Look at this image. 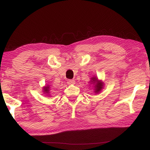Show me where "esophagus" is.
Here are the masks:
<instances>
[{
    "mask_svg": "<svg viewBox=\"0 0 150 150\" xmlns=\"http://www.w3.org/2000/svg\"><path fill=\"white\" fill-rule=\"evenodd\" d=\"M75 81L73 80V79H69V80H67V83L69 85H73V84H75Z\"/></svg>",
    "mask_w": 150,
    "mask_h": 150,
    "instance_id": "esophagus-1",
    "label": "esophagus"
}]
</instances>
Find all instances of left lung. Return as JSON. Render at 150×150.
I'll return each instance as SVG.
<instances>
[{
    "mask_svg": "<svg viewBox=\"0 0 150 150\" xmlns=\"http://www.w3.org/2000/svg\"><path fill=\"white\" fill-rule=\"evenodd\" d=\"M92 82L95 83V92L98 93L103 88V83L98 81V80L97 79V77H93L91 78Z\"/></svg>",
    "mask_w": 150,
    "mask_h": 150,
    "instance_id": "left-lung-1",
    "label": "left lung"
}]
</instances>
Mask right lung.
<instances>
[{
  "instance_id": "obj_1",
  "label": "right lung",
  "mask_w": 150,
  "mask_h": 150,
  "mask_svg": "<svg viewBox=\"0 0 150 150\" xmlns=\"http://www.w3.org/2000/svg\"><path fill=\"white\" fill-rule=\"evenodd\" d=\"M49 91V86L45 87L44 88V92H45V93H48Z\"/></svg>"
}]
</instances>
